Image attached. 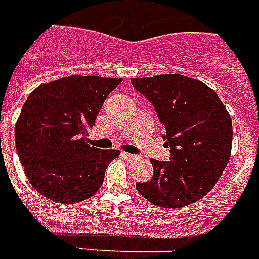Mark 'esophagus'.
<instances>
[{
  "label": "esophagus",
  "instance_id": "1",
  "mask_svg": "<svg viewBox=\"0 0 259 259\" xmlns=\"http://www.w3.org/2000/svg\"><path fill=\"white\" fill-rule=\"evenodd\" d=\"M122 157L124 158V159H129V161H135L136 155H133V154H129V152H122Z\"/></svg>",
  "mask_w": 259,
  "mask_h": 259
}]
</instances>
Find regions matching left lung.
Segmentation results:
<instances>
[{"label":"left lung","mask_w":259,"mask_h":259,"mask_svg":"<svg viewBox=\"0 0 259 259\" xmlns=\"http://www.w3.org/2000/svg\"><path fill=\"white\" fill-rule=\"evenodd\" d=\"M155 108L170 148L169 161L151 159V180L136 189L155 206L180 208L195 202L215 186L232 151V119L215 91L182 74L132 79Z\"/></svg>","instance_id":"left-lung-1"}]
</instances>
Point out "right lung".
Wrapping results in <instances>:
<instances>
[{"mask_svg": "<svg viewBox=\"0 0 259 259\" xmlns=\"http://www.w3.org/2000/svg\"><path fill=\"white\" fill-rule=\"evenodd\" d=\"M122 79L69 76L30 93L15 126L16 151L30 185L61 204L90 198L118 150H100L85 136Z\"/></svg>", "mask_w": 259, "mask_h": 259, "instance_id": "right-lung-1", "label": "right lung"}]
</instances>
